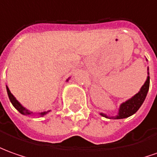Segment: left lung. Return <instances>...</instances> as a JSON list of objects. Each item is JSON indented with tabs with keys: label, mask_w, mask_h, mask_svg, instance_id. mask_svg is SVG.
I'll list each match as a JSON object with an SVG mask.
<instances>
[{
	"label": "left lung",
	"mask_w": 157,
	"mask_h": 157,
	"mask_svg": "<svg viewBox=\"0 0 157 157\" xmlns=\"http://www.w3.org/2000/svg\"><path fill=\"white\" fill-rule=\"evenodd\" d=\"M146 61L148 60L146 59ZM147 70H148V72H147L148 76H147L145 82L144 83V85L141 87L140 90L134 96H132L129 100H127V101H125L124 102L120 104L117 115H115V116H109V115H106L105 113H100V115L105 117L106 119H121L128 118V117L132 116L134 113H136L137 112V110L140 108L142 104L144 103V101L146 98V95L148 94V91H149V87H150L149 67L147 68Z\"/></svg>",
	"instance_id": "1"
}]
</instances>
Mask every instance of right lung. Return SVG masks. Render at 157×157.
Here are the masks:
<instances>
[{"label": "right lung", "mask_w": 157, "mask_h": 157, "mask_svg": "<svg viewBox=\"0 0 157 157\" xmlns=\"http://www.w3.org/2000/svg\"><path fill=\"white\" fill-rule=\"evenodd\" d=\"M70 79L68 78L66 80V82H69V80ZM7 95H8V98H9V100L11 101V103L13 104V105L15 107V109H17L19 112H20L21 114L25 115V116H38V117H43V116H44V115H46L48 113H50L51 112V110H48V111H43L41 113H33V112H32V111H30V110L26 109L25 106H23V105L20 104L19 101L16 100V98L13 96V94L10 92V90H9V88L7 86Z\"/></svg>", "instance_id": "1"}]
</instances>
